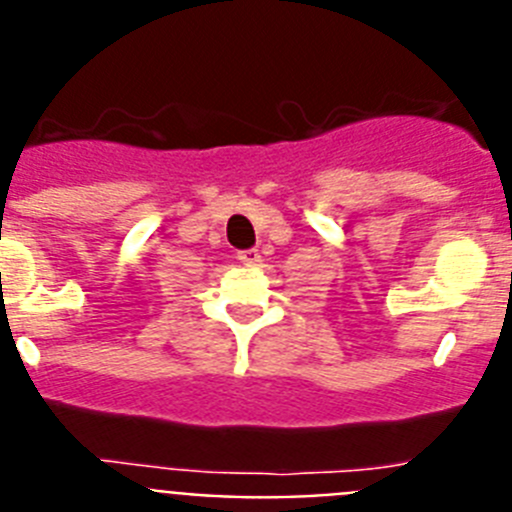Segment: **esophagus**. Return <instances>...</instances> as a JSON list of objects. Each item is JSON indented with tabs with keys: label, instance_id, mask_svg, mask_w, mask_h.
<instances>
[{
	"label": "esophagus",
	"instance_id": "34e87169",
	"mask_svg": "<svg viewBox=\"0 0 512 512\" xmlns=\"http://www.w3.org/2000/svg\"><path fill=\"white\" fill-rule=\"evenodd\" d=\"M238 261H241V264H246V266H256L261 261V256H259V251H256V248H248V251L238 253Z\"/></svg>",
	"mask_w": 512,
	"mask_h": 512
}]
</instances>
